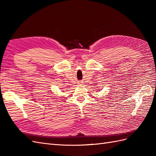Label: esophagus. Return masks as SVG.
Wrapping results in <instances>:
<instances>
[{"mask_svg":"<svg viewBox=\"0 0 156 156\" xmlns=\"http://www.w3.org/2000/svg\"><path fill=\"white\" fill-rule=\"evenodd\" d=\"M80 85H83V84H80Z\"/></svg>","mask_w":156,"mask_h":156,"instance_id":"obj_1","label":"esophagus"}]
</instances>
